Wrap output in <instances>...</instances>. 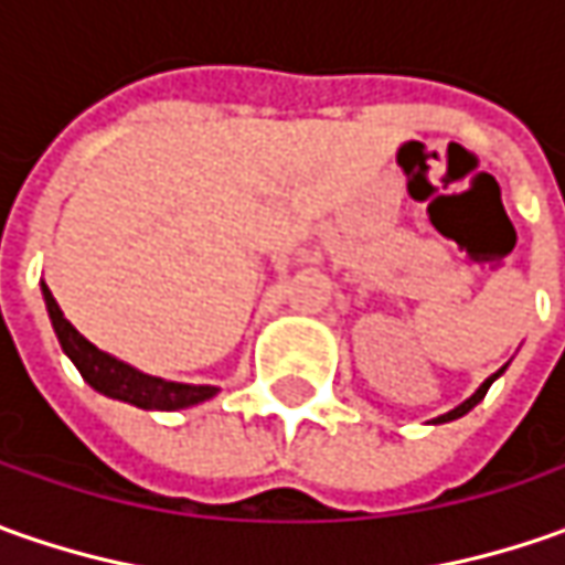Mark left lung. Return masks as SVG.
Returning a JSON list of instances; mask_svg holds the SVG:
<instances>
[{
    "label": "left lung",
    "instance_id": "obj_1",
    "mask_svg": "<svg viewBox=\"0 0 565 565\" xmlns=\"http://www.w3.org/2000/svg\"><path fill=\"white\" fill-rule=\"evenodd\" d=\"M500 374H503V371H497V374H490V377L484 380V383H481V386H478V393H475V396H471V399H466V402H462V405H456V408H452V412H446V415H440V418H437V424L452 422V418H462V415H466L468 408H475V405H478V402H481V399H484V396H488L490 383H493V377H500Z\"/></svg>",
    "mask_w": 565,
    "mask_h": 565
}]
</instances>
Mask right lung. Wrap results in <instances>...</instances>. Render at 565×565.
<instances>
[{
  "label": "right lung",
  "instance_id": "add662e5",
  "mask_svg": "<svg viewBox=\"0 0 565 565\" xmlns=\"http://www.w3.org/2000/svg\"><path fill=\"white\" fill-rule=\"evenodd\" d=\"M43 298H46V311H50V320H53V330L55 337H58L62 352L75 361L81 377L87 380L103 396L131 402L138 408L175 412V408H188V405H198V402L210 399L216 393L213 386H191V383H172V380L150 377V374H141V371L128 367L125 361H116L113 355L99 352L94 342H87L65 320L62 308L55 305L53 292L46 286H43Z\"/></svg>",
  "mask_w": 565,
  "mask_h": 565
}]
</instances>
